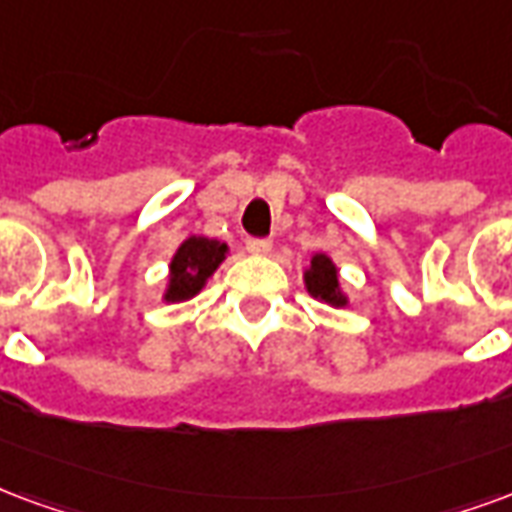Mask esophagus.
<instances>
[{
    "label": "esophagus",
    "mask_w": 512,
    "mask_h": 512,
    "mask_svg": "<svg viewBox=\"0 0 512 512\" xmlns=\"http://www.w3.org/2000/svg\"><path fill=\"white\" fill-rule=\"evenodd\" d=\"M246 249L252 255H268L271 252V238H246Z\"/></svg>",
    "instance_id": "esophagus-1"
}]
</instances>
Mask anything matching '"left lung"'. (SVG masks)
<instances>
[{
	"instance_id": "obj_1",
	"label": "left lung",
	"mask_w": 512,
	"mask_h": 512,
	"mask_svg": "<svg viewBox=\"0 0 512 512\" xmlns=\"http://www.w3.org/2000/svg\"><path fill=\"white\" fill-rule=\"evenodd\" d=\"M306 287L314 298L328 301L333 306H344V295L339 293V279H336V268L325 255L312 257V268L306 271Z\"/></svg>"
}]
</instances>
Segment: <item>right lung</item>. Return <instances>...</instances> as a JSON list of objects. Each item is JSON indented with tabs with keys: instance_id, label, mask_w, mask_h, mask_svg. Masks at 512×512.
I'll return each instance as SVG.
<instances>
[{
	"instance_id": "obj_1",
	"label": "right lung",
	"mask_w": 512,
	"mask_h": 512,
	"mask_svg": "<svg viewBox=\"0 0 512 512\" xmlns=\"http://www.w3.org/2000/svg\"><path fill=\"white\" fill-rule=\"evenodd\" d=\"M225 244L214 238H187L170 263V287L165 301H187L225 260Z\"/></svg>"
}]
</instances>
